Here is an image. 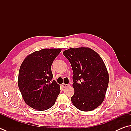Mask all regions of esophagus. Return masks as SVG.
Masks as SVG:
<instances>
[{
  "label": "esophagus",
  "instance_id": "obj_1",
  "mask_svg": "<svg viewBox=\"0 0 131 131\" xmlns=\"http://www.w3.org/2000/svg\"><path fill=\"white\" fill-rule=\"evenodd\" d=\"M68 85H69V84H64V83L61 84V86H62L63 88H66L67 87H68Z\"/></svg>",
  "mask_w": 131,
  "mask_h": 131
}]
</instances>
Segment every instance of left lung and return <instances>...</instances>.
I'll list each match as a JSON object with an SVG mask.
<instances>
[{"mask_svg": "<svg viewBox=\"0 0 131 131\" xmlns=\"http://www.w3.org/2000/svg\"><path fill=\"white\" fill-rule=\"evenodd\" d=\"M63 53L70 61L73 72L72 104L82 111L96 109L104 101L109 83L103 59L94 50L84 47L71 48Z\"/></svg>", "mask_w": 131, "mask_h": 131, "instance_id": "8db88e82", "label": "left lung"}]
</instances>
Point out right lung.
<instances>
[{
	"label": "right lung",
	"instance_id": "1",
	"mask_svg": "<svg viewBox=\"0 0 131 131\" xmlns=\"http://www.w3.org/2000/svg\"><path fill=\"white\" fill-rule=\"evenodd\" d=\"M61 51L44 48L35 51L24 59L19 69L18 87L24 102L38 111H45L55 104L60 87L55 80L51 65Z\"/></svg>",
	"mask_w": 131,
	"mask_h": 131
}]
</instances>
